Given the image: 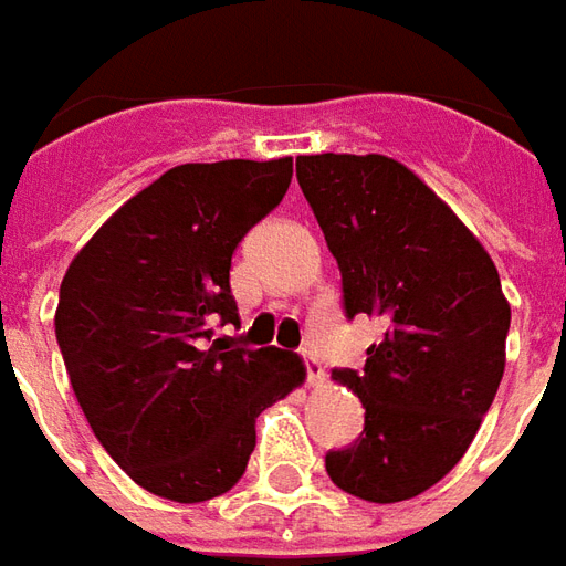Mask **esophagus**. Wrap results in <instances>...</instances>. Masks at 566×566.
I'll list each match as a JSON object with an SVG mask.
<instances>
[{
	"instance_id": "esophagus-1",
	"label": "esophagus",
	"mask_w": 566,
	"mask_h": 566,
	"mask_svg": "<svg viewBox=\"0 0 566 566\" xmlns=\"http://www.w3.org/2000/svg\"><path fill=\"white\" fill-rule=\"evenodd\" d=\"M302 363H304V371H307V380L319 387L323 380H326V371H323V363L316 359L314 354H302Z\"/></svg>"
}]
</instances>
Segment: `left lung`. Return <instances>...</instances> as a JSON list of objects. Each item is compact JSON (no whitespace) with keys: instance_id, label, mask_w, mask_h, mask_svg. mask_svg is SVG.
Masks as SVG:
<instances>
[{"instance_id":"left-lung-1","label":"left lung","mask_w":566,"mask_h":566,"mask_svg":"<svg viewBox=\"0 0 566 566\" xmlns=\"http://www.w3.org/2000/svg\"><path fill=\"white\" fill-rule=\"evenodd\" d=\"M295 174L340 268L344 314L387 326L363 371H332L359 396L366 430L328 451V479L368 503L411 500L457 467L494 402L512 316L500 274L454 210L387 155H302Z\"/></svg>"}]
</instances>
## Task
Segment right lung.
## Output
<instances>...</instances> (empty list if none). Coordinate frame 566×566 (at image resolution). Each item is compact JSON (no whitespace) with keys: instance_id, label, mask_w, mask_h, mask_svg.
Returning <instances> with one entry per match:
<instances>
[{"instance_id":"obj_1","label":"right lung","mask_w":566,"mask_h":566,"mask_svg":"<svg viewBox=\"0 0 566 566\" xmlns=\"http://www.w3.org/2000/svg\"><path fill=\"white\" fill-rule=\"evenodd\" d=\"M292 158L182 164L115 210L60 283L57 344L84 418L148 494L203 503L240 482L255 418L302 359L212 338L238 326L231 255L283 200Z\"/></svg>"}]
</instances>
